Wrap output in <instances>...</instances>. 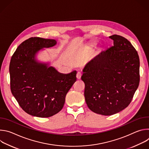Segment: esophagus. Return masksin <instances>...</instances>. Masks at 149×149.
I'll return each mask as SVG.
<instances>
[{"label":"esophagus","instance_id":"34e87169","mask_svg":"<svg viewBox=\"0 0 149 149\" xmlns=\"http://www.w3.org/2000/svg\"><path fill=\"white\" fill-rule=\"evenodd\" d=\"M81 75H82V74L81 72H78L77 73V79H80L81 77Z\"/></svg>","mask_w":149,"mask_h":149}]
</instances>
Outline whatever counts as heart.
Instances as JSON below:
<instances>
[{
	"mask_svg": "<svg viewBox=\"0 0 149 149\" xmlns=\"http://www.w3.org/2000/svg\"><path fill=\"white\" fill-rule=\"evenodd\" d=\"M95 45V44L94 43V42H92V43H91V44H90V45L91 46V47H93V46H94Z\"/></svg>",
	"mask_w": 149,
	"mask_h": 149,
	"instance_id": "heart-1",
	"label": "heart"
}]
</instances>
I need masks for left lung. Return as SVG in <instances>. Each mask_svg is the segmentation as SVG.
I'll list each match as a JSON object with an SVG mask.
<instances>
[{
  "label": "left lung",
  "mask_w": 149,
  "mask_h": 149,
  "mask_svg": "<svg viewBox=\"0 0 149 149\" xmlns=\"http://www.w3.org/2000/svg\"><path fill=\"white\" fill-rule=\"evenodd\" d=\"M110 38L114 45L89 62L81 77L88 108L104 116L128 107L140 82V60L136 49L120 35Z\"/></svg>",
  "instance_id": "left-lung-1"
}]
</instances>
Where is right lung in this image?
<instances>
[{
	"label": "right lung",
	"mask_w": 149,
	"mask_h": 149,
	"mask_svg": "<svg viewBox=\"0 0 149 149\" xmlns=\"http://www.w3.org/2000/svg\"><path fill=\"white\" fill-rule=\"evenodd\" d=\"M56 44L54 39L30 38L19 45L10 59L11 92L22 110L33 116L49 117L59 112L77 80L76 71L63 74L36 61L40 49Z\"/></svg>",
	"instance_id": "right-lung-1"
}]
</instances>
